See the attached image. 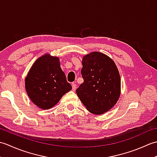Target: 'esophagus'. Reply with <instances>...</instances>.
Returning a JSON list of instances; mask_svg holds the SVG:
<instances>
[{
	"label": "esophagus",
	"mask_w": 157,
	"mask_h": 157,
	"mask_svg": "<svg viewBox=\"0 0 157 157\" xmlns=\"http://www.w3.org/2000/svg\"><path fill=\"white\" fill-rule=\"evenodd\" d=\"M76 89H77V85H76V84H75V83H73V84H72V90H73V91H75Z\"/></svg>",
	"instance_id": "1"
}]
</instances>
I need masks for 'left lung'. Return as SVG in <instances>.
<instances>
[{"instance_id":"1","label":"left lung","mask_w":157,"mask_h":157,"mask_svg":"<svg viewBox=\"0 0 157 157\" xmlns=\"http://www.w3.org/2000/svg\"><path fill=\"white\" fill-rule=\"evenodd\" d=\"M81 70L84 82L76 90L86 109L102 115L111 109L121 94V78L113 59L100 52L84 56Z\"/></svg>"}]
</instances>
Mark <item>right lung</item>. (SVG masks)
I'll return each instance as SVG.
<instances>
[{
    "label": "right lung",
    "instance_id": "add662e5",
    "mask_svg": "<svg viewBox=\"0 0 157 157\" xmlns=\"http://www.w3.org/2000/svg\"><path fill=\"white\" fill-rule=\"evenodd\" d=\"M25 87L32 102L43 110L53 107L72 89L60 66L59 58L49 54L41 56L32 65Z\"/></svg>",
    "mask_w": 157,
    "mask_h": 157
}]
</instances>
